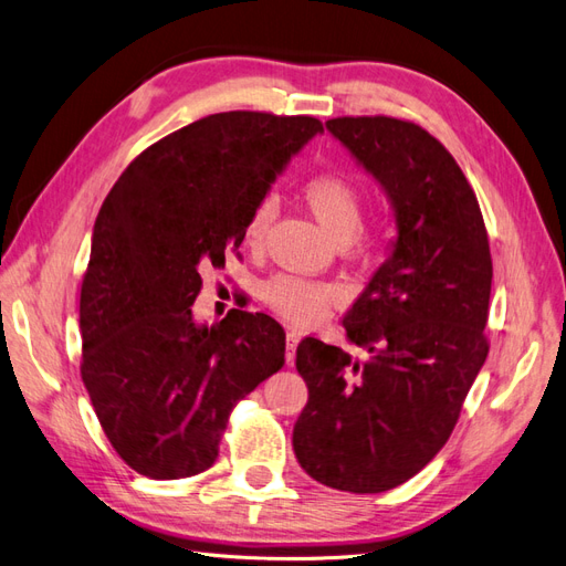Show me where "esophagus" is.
Returning <instances> with one entry per match:
<instances>
[{
    "label": "esophagus",
    "instance_id": "34e87169",
    "mask_svg": "<svg viewBox=\"0 0 566 566\" xmlns=\"http://www.w3.org/2000/svg\"><path fill=\"white\" fill-rule=\"evenodd\" d=\"M300 339H302V335L297 331H287V335H285V361L287 364L295 361V349L300 345Z\"/></svg>",
    "mask_w": 566,
    "mask_h": 566
}]
</instances>
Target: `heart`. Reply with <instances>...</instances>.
<instances>
[{
  "instance_id": "heart-1",
  "label": "heart",
  "mask_w": 566,
  "mask_h": 566,
  "mask_svg": "<svg viewBox=\"0 0 566 566\" xmlns=\"http://www.w3.org/2000/svg\"><path fill=\"white\" fill-rule=\"evenodd\" d=\"M302 198L306 208L328 229L339 243L364 241L366 233L358 229L364 208V191L352 177L342 172H316L302 184ZM273 219V202L264 198L256 202L248 224L245 241L248 245H262L266 229ZM262 297L269 310L279 316L293 321L297 325H310L325 316L335 302L342 300V290L335 283L310 281L293 273H279L264 283Z\"/></svg>"
}]
</instances>
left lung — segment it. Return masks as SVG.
<instances>
[{
    "mask_svg": "<svg viewBox=\"0 0 566 566\" xmlns=\"http://www.w3.org/2000/svg\"><path fill=\"white\" fill-rule=\"evenodd\" d=\"M325 127L380 181L399 235L342 321L366 356L300 342L295 366L310 401L293 449L316 482L380 493L441 451L486 361L489 233L470 181L420 125L361 115Z\"/></svg>",
    "mask_w": 566,
    "mask_h": 566,
    "instance_id": "8db88e82",
    "label": "left lung"
}]
</instances>
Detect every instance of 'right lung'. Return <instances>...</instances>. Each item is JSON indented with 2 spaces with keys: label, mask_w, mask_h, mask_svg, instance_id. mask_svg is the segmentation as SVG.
<instances>
[{
  "label": "right lung",
  "mask_w": 566,
  "mask_h": 566,
  "mask_svg": "<svg viewBox=\"0 0 566 566\" xmlns=\"http://www.w3.org/2000/svg\"><path fill=\"white\" fill-rule=\"evenodd\" d=\"M312 115L214 113L148 146L101 205L82 279V382L115 453L150 479L214 465L233 406L285 364L266 314L196 325L202 271L224 266Z\"/></svg>",
  "instance_id": "add662e5"
}]
</instances>
